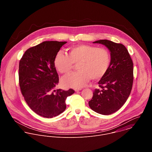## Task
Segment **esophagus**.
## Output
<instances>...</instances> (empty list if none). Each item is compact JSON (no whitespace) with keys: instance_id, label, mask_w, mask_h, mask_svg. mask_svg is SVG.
<instances>
[{"instance_id":"obj_1","label":"esophagus","mask_w":152,"mask_h":152,"mask_svg":"<svg viewBox=\"0 0 152 152\" xmlns=\"http://www.w3.org/2000/svg\"><path fill=\"white\" fill-rule=\"evenodd\" d=\"M82 89L81 88H78V89H75V91H80V90H81Z\"/></svg>"}]
</instances>
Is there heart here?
Returning a JSON list of instances; mask_svg holds the SVG:
<instances>
[{
    "label": "heart",
    "mask_w": 152,
    "mask_h": 152,
    "mask_svg": "<svg viewBox=\"0 0 152 152\" xmlns=\"http://www.w3.org/2000/svg\"><path fill=\"white\" fill-rule=\"evenodd\" d=\"M68 56L59 51L55 56L54 65L60 73L69 72L74 64L78 71L63 77L62 85L66 88L84 87L91 78H102L108 71L111 56L108 50L89 44H79L68 48Z\"/></svg>",
    "instance_id": "obj_1"
}]
</instances>
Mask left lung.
I'll return each mask as SVG.
<instances>
[{"mask_svg":"<svg viewBox=\"0 0 152 152\" xmlns=\"http://www.w3.org/2000/svg\"><path fill=\"white\" fill-rule=\"evenodd\" d=\"M93 43L102 44L108 48L111 63L108 71L98 82L88 104L94 111L102 115L112 114L126 102L132 88L133 64L128 50L122 44L108 40Z\"/></svg>","mask_w":152,"mask_h":152,"instance_id":"1","label":"left lung"}]
</instances>
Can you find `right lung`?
<instances>
[{
    "label": "right lung",
    "mask_w": 152,
    "mask_h": 152,
    "mask_svg": "<svg viewBox=\"0 0 152 152\" xmlns=\"http://www.w3.org/2000/svg\"><path fill=\"white\" fill-rule=\"evenodd\" d=\"M66 42L46 41L27 50L19 63V85L22 95L35 113L53 118L66 109L65 99L75 91L55 90L59 78L54 59Z\"/></svg>",
    "instance_id": "obj_1"
}]
</instances>
